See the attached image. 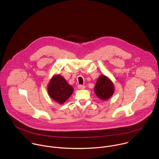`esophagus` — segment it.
Masks as SVG:
<instances>
[{
    "label": "esophagus",
    "instance_id": "1",
    "mask_svg": "<svg viewBox=\"0 0 159 159\" xmlns=\"http://www.w3.org/2000/svg\"><path fill=\"white\" fill-rule=\"evenodd\" d=\"M77 87L79 89H84L85 88V85H79L77 86Z\"/></svg>",
    "mask_w": 159,
    "mask_h": 159
}]
</instances>
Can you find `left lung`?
<instances>
[{"mask_svg": "<svg viewBox=\"0 0 159 159\" xmlns=\"http://www.w3.org/2000/svg\"><path fill=\"white\" fill-rule=\"evenodd\" d=\"M95 92L102 100H105L109 98L113 95L114 92L111 81L105 75H101L97 80L95 87Z\"/></svg>", "mask_w": 159, "mask_h": 159, "instance_id": "8db88e82", "label": "left lung"}]
</instances>
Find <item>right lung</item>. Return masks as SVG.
<instances>
[{
	"mask_svg": "<svg viewBox=\"0 0 159 159\" xmlns=\"http://www.w3.org/2000/svg\"><path fill=\"white\" fill-rule=\"evenodd\" d=\"M49 96L59 103H63L67 100L73 92V88L66 80L59 75L52 77L48 88Z\"/></svg>",
	"mask_w": 159,
	"mask_h": 159,
	"instance_id": "add662e5",
	"label": "right lung"
}]
</instances>
